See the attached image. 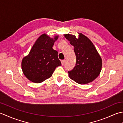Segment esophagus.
<instances>
[{
  "label": "esophagus",
  "instance_id": "esophagus-1",
  "mask_svg": "<svg viewBox=\"0 0 123 123\" xmlns=\"http://www.w3.org/2000/svg\"><path fill=\"white\" fill-rule=\"evenodd\" d=\"M65 62H66V60H62L61 61V63H62V66H63V65L64 64V63H65Z\"/></svg>",
  "mask_w": 123,
  "mask_h": 123
}]
</instances>
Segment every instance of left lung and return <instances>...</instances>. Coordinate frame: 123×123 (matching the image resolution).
<instances>
[{
    "instance_id": "1",
    "label": "left lung",
    "mask_w": 123,
    "mask_h": 123,
    "mask_svg": "<svg viewBox=\"0 0 123 123\" xmlns=\"http://www.w3.org/2000/svg\"><path fill=\"white\" fill-rule=\"evenodd\" d=\"M79 37L64 34L70 44L74 46L76 64L68 71L69 77L79 84H87L93 81L99 75L101 70L102 60L95 46L87 36L79 33Z\"/></svg>"
}]
</instances>
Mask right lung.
<instances>
[{
	"label": "right lung",
	"instance_id": "add662e5",
	"mask_svg": "<svg viewBox=\"0 0 123 123\" xmlns=\"http://www.w3.org/2000/svg\"><path fill=\"white\" fill-rule=\"evenodd\" d=\"M58 37L55 36L52 38L43 34L36 41L28 55L23 59V74L31 81H44L52 76L56 67L61 66L58 53L52 48Z\"/></svg>",
	"mask_w": 123,
	"mask_h": 123
}]
</instances>
